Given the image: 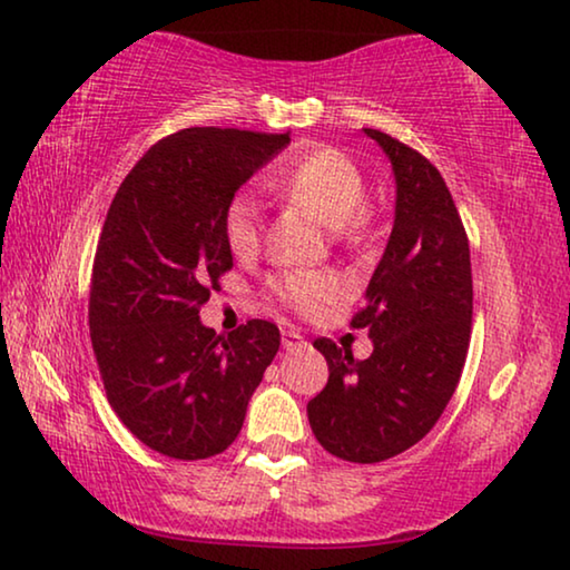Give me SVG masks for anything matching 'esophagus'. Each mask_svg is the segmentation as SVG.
I'll return each mask as SVG.
<instances>
[{"instance_id":"esophagus-1","label":"esophagus","mask_w":570,"mask_h":570,"mask_svg":"<svg viewBox=\"0 0 570 570\" xmlns=\"http://www.w3.org/2000/svg\"><path fill=\"white\" fill-rule=\"evenodd\" d=\"M306 345V340H303V334L298 330H283V347L285 350H295V347H303Z\"/></svg>"}]
</instances>
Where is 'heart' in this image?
<instances>
[{
	"label": "heart",
	"mask_w": 570,
	"mask_h": 570,
	"mask_svg": "<svg viewBox=\"0 0 570 570\" xmlns=\"http://www.w3.org/2000/svg\"><path fill=\"white\" fill-rule=\"evenodd\" d=\"M272 191L285 194L308 213L318 217L330 230L355 233L361 225V213L368 197L363 170L347 158L345 153L322 147L303 155L291 168L267 176ZM262 228V202L254 191H238L225 207L223 233L225 244L236 256H248L259 246ZM277 298L298 314H318L342 295L337 277L324 272H291L275 283Z\"/></svg>",
	"instance_id": "b5f03b06"
}]
</instances>
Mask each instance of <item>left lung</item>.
<instances>
[{"mask_svg": "<svg viewBox=\"0 0 570 570\" xmlns=\"http://www.w3.org/2000/svg\"><path fill=\"white\" fill-rule=\"evenodd\" d=\"M392 163L394 225L353 326L373 353L355 361L330 340V381L308 423L330 454L357 464L392 459L435 425L462 376L472 330V267L462 217L431 160L379 129H363Z\"/></svg>", "mask_w": 570, "mask_h": 570, "instance_id": "8db88e82", "label": "left lung"}]
</instances>
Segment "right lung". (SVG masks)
<instances>
[{"label": "right lung", "instance_id": "add662e5", "mask_svg": "<svg viewBox=\"0 0 570 570\" xmlns=\"http://www.w3.org/2000/svg\"><path fill=\"white\" fill-rule=\"evenodd\" d=\"M287 145V135L244 129L176 131L137 160L108 209L90 340L116 415L163 456L228 449L279 350L272 322L252 318L220 337L199 308L233 267L225 207Z\"/></svg>", "mask_w": 570, "mask_h": 570}]
</instances>
